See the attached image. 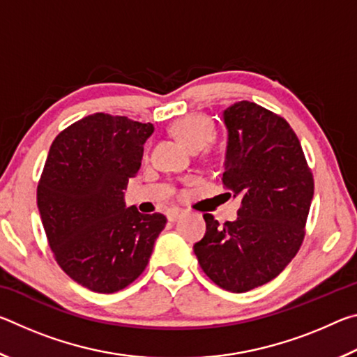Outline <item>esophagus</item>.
I'll use <instances>...</instances> for the list:
<instances>
[{
    "mask_svg": "<svg viewBox=\"0 0 357 357\" xmlns=\"http://www.w3.org/2000/svg\"><path fill=\"white\" fill-rule=\"evenodd\" d=\"M185 214V211H183V209H170L167 213V219L170 220V222H176L178 219H181V217H183Z\"/></svg>",
    "mask_w": 357,
    "mask_h": 357,
    "instance_id": "esophagus-1",
    "label": "esophagus"
}]
</instances>
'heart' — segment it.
Instances as JSON below:
<instances>
[{
	"label": "heart",
	"instance_id": "heart-1",
	"mask_svg": "<svg viewBox=\"0 0 357 357\" xmlns=\"http://www.w3.org/2000/svg\"><path fill=\"white\" fill-rule=\"evenodd\" d=\"M172 134L192 151H200L214 138V124L203 114H187L172 126Z\"/></svg>",
	"mask_w": 357,
	"mask_h": 357
}]
</instances>
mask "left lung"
Here are the masks:
<instances>
[{
    "mask_svg": "<svg viewBox=\"0 0 357 357\" xmlns=\"http://www.w3.org/2000/svg\"><path fill=\"white\" fill-rule=\"evenodd\" d=\"M227 149L222 183L241 198L238 219L220 225L204 214L193 245L215 285L244 293L275 279L298 253L313 198V178L285 119L253 102L222 113Z\"/></svg>",
    "mask_w": 357,
    "mask_h": 357,
    "instance_id": "obj_1",
    "label": "left lung"
}]
</instances>
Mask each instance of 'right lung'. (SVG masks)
I'll return each mask as SVG.
<instances>
[{"mask_svg": "<svg viewBox=\"0 0 357 357\" xmlns=\"http://www.w3.org/2000/svg\"><path fill=\"white\" fill-rule=\"evenodd\" d=\"M153 132L151 123L96 113L52 143L38 185L40 220L61 269L91 291L130 285L167 223L165 215L142 214L124 202Z\"/></svg>", "mask_w": 357, "mask_h": 357, "instance_id": "right-lung-1", "label": "right lung"}]
</instances>
